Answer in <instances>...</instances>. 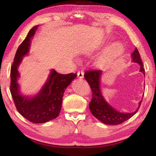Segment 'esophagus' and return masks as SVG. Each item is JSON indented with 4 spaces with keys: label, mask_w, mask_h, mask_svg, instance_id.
<instances>
[{
    "label": "esophagus",
    "mask_w": 156,
    "mask_h": 156,
    "mask_svg": "<svg viewBox=\"0 0 156 156\" xmlns=\"http://www.w3.org/2000/svg\"><path fill=\"white\" fill-rule=\"evenodd\" d=\"M78 77L80 78H84V72L83 71H78Z\"/></svg>",
    "instance_id": "esophagus-1"
}]
</instances>
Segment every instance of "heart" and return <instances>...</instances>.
Instances as JSON below:
<instances>
[{
    "instance_id": "1",
    "label": "heart",
    "mask_w": 156,
    "mask_h": 156,
    "mask_svg": "<svg viewBox=\"0 0 156 156\" xmlns=\"http://www.w3.org/2000/svg\"><path fill=\"white\" fill-rule=\"evenodd\" d=\"M123 46L120 43H115L108 47L105 54L98 60V65H104L107 61L118 57L123 51Z\"/></svg>"
}]
</instances>
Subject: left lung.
<instances>
[{
  "label": "left lung",
  "instance_id": "1",
  "mask_svg": "<svg viewBox=\"0 0 156 156\" xmlns=\"http://www.w3.org/2000/svg\"><path fill=\"white\" fill-rule=\"evenodd\" d=\"M131 56L133 58V62L138 63L140 65V72H142L143 74L145 75L143 64H142L140 56L137 48L132 53ZM102 73V71L97 69L87 71L84 73V78L87 81L92 91V99L89 104V109L94 117H96L98 120L105 125H120L136 114L140 107L142 100L139 102L138 109L133 113H121L113 109L105 101L100 91V80Z\"/></svg>",
  "mask_w": 156,
  "mask_h": 156
}]
</instances>
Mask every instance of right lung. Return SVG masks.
<instances>
[{"label":"right lung","mask_w":156,"mask_h":156,"mask_svg":"<svg viewBox=\"0 0 156 156\" xmlns=\"http://www.w3.org/2000/svg\"><path fill=\"white\" fill-rule=\"evenodd\" d=\"M37 28L38 26H34L29 31L26 38L20 44L16 53L10 72V92L15 106L20 115L31 122L44 123L58 116L65 90L77 75L73 73L61 74L53 69L48 80L36 96L28 98L20 95L17 82L20 76L18 67L23 56L29 51L31 38Z\"/></svg>","instance_id":"add662e5"}]
</instances>
